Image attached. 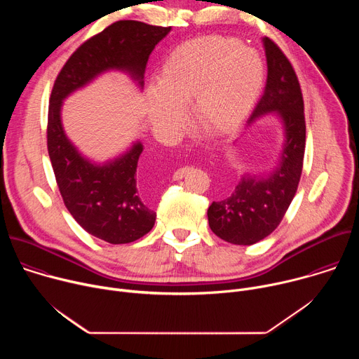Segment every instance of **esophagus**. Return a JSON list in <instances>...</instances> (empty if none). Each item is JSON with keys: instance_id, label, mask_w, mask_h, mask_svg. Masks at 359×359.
I'll list each match as a JSON object with an SVG mask.
<instances>
[{"instance_id": "esophagus-1", "label": "esophagus", "mask_w": 359, "mask_h": 359, "mask_svg": "<svg viewBox=\"0 0 359 359\" xmlns=\"http://www.w3.org/2000/svg\"><path fill=\"white\" fill-rule=\"evenodd\" d=\"M187 170H189L187 168H180V169H177V170L173 173V180H180V179H183V176L186 175Z\"/></svg>"}]
</instances>
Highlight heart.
<instances>
[{"label":"heart","mask_w":359,"mask_h":359,"mask_svg":"<svg viewBox=\"0 0 359 359\" xmlns=\"http://www.w3.org/2000/svg\"><path fill=\"white\" fill-rule=\"evenodd\" d=\"M264 65L254 49L224 36H206L177 46L163 64L158 86L149 89L147 116L159 133L173 135L190 102L193 123L208 133H226L248 114L263 85Z\"/></svg>","instance_id":"b5f03b06"}]
</instances>
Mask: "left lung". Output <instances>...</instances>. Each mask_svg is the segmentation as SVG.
<instances>
[{
  "label": "left lung",
  "instance_id": "left-lung-1",
  "mask_svg": "<svg viewBox=\"0 0 359 359\" xmlns=\"http://www.w3.org/2000/svg\"><path fill=\"white\" fill-rule=\"evenodd\" d=\"M267 57V83L247 123L276 114L284 126V147L278 168L269 176L244 175L233 191L213 201L209 226L222 240L250 245L266 238L281 223L295 196L304 162V100L295 71L280 46L263 38Z\"/></svg>",
  "mask_w": 359,
  "mask_h": 359
}]
</instances>
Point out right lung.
Returning <instances> with one entry per match:
<instances>
[{
  "label": "right lung",
  "instance_id": "right-lung-1",
  "mask_svg": "<svg viewBox=\"0 0 359 359\" xmlns=\"http://www.w3.org/2000/svg\"><path fill=\"white\" fill-rule=\"evenodd\" d=\"M170 27L140 21H116L85 41L65 62L49 97L46 143L65 206L89 234L111 244L132 243L155 226L153 212L136 184L143 146L136 142L122 156L105 165L85 159L67 137L61 123L62 100L99 74L128 72L139 86L151 50Z\"/></svg>",
  "mask_w": 359,
  "mask_h": 359
}]
</instances>
